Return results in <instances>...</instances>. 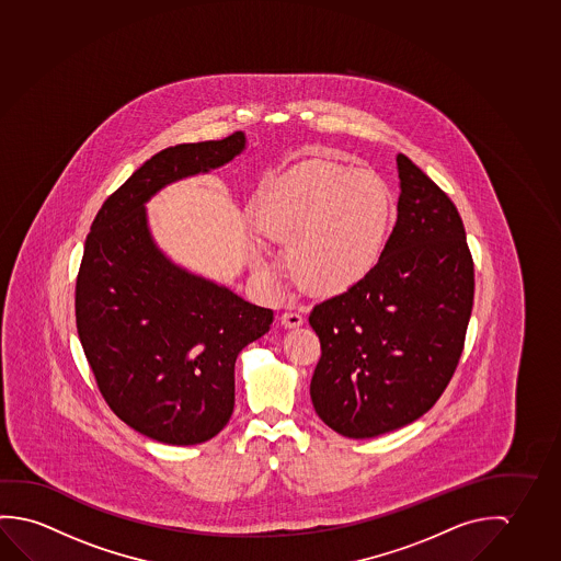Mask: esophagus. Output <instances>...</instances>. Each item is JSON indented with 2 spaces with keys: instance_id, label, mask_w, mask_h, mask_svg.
Returning a JSON list of instances; mask_svg holds the SVG:
<instances>
[{
  "instance_id": "1",
  "label": "esophagus",
  "mask_w": 561,
  "mask_h": 561,
  "mask_svg": "<svg viewBox=\"0 0 561 561\" xmlns=\"http://www.w3.org/2000/svg\"><path fill=\"white\" fill-rule=\"evenodd\" d=\"M280 323L288 328V330H293V328H300L304 323L302 313L300 311H285L283 316H280Z\"/></svg>"
}]
</instances>
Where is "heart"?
<instances>
[{"label":"heart","mask_w":561,"mask_h":561,"mask_svg":"<svg viewBox=\"0 0 561 561\" xmlns=\"http://www.w3.org/2000/svg\"><path fill=\"white\" fill-rule=\"evenodd\" d=\"M391 196L370 171L306 163L286 173L253 208L263 240L286 248V267L304 290L337 294L360 283L382 255ZM251 267L273 276L267 250L253 243Z\"/></svg>","instance_id":"heart-1"}]
</instances>
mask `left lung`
<instances>
[{"mask_svg":"<svg viewBox=\"0 0 561 561\" xmlns=\"http://www.w3.org/2000/svg\"><path fill=\"white\" fill-rule=\"evenodd\" d=\"M398 220L373 271L313 306L310 396L339 435L373 438L427 413L462 355L473 263L453 201L398 153Z\"/></svg>","mask_w":561,"mask_h":561,"instance_id":"left-lung-1","label":"left lung"}]
</instances>
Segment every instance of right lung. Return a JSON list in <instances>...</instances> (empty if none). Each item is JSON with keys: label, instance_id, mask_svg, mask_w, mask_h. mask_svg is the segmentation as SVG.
Listing matches in <instances>:
<instances>
[{"label": "right lung", "instance_id": "add662e5", "mask_svg": "<svg viewBox=\"0 0 561 561\" xmlns=\"http://www.w3.org/2000/svg\"><path fill=\"white\" fill-rule=\"evenodd\" d=\"M245 146L236 133L156 153L103 203L85 240L76 283L81 347L116 417L163 445H201L226 427L236 358L267 333L273 310L168 257L146 205Z\"/></svg>", "mask_w": 561, "mask_h": 561}]
</instances>
